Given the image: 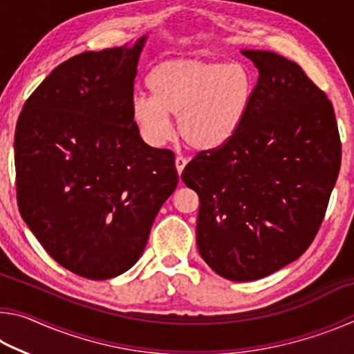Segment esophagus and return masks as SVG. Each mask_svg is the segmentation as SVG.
Instances as JSON below:
<instances>
[{"instance_id": "34e87169", "label": "esophagus", "mask_w": 354, "mask_h": 354, "mask_svg": "<svg viewBox=\"0 0 354 354\" xmlns=\"http://www.w3.org/2000/svg\"><path fill=\"white\" fill-rule=\"evenodd\" d=\"M175 162H176V170H178V173H179V175H181V173H183V170H184V167H185V165H187V162H189V160H187V158H184V156H178V158H176V160H175Z\"/></svg>"}]
</instances>
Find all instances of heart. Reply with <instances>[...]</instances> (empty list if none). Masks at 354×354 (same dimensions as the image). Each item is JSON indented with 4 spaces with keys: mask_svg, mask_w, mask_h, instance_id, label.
I'll return each instance as SVG.
<instances>
[{
    "mask_svg": "<svg viewBox=\"0 0 354 354\" xmlns=\"http://www.w3.org/2000/svg\"><path fill=\"white\" fill-rule=\"evenodd\" d=\"M149 95H136L131 113L142 139L160 147L178 117L183 140L196 151H215L241 133L254 97V80L241 62L175 57L156 65Z\"/></svg>",
    "mask_w": 354,
    "mask_h": 354,
    "instance_id": "obj_1",
    "label": "heart"
}]
</instances>
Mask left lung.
I'll use <instances>...</instances> for the list:
<instances>
[{
    "label": "left lung",
    "mask_w": 354,
    "mask_h": 354,
    "mask_svg": "<svg viewBox=\"0 0 354 354\" xmlns=\"http://www.w3.org/2000/svg\"><path fill=\"white\" fill-rule=\"evenodd\" d=\"M259 70L234 140L200 151L183 181L200 196L196 245L220 277L254 281L313 243L337 181L342 145L331 101L298 64L243 50Z\"/></svg>",
    "instance_id": "8db88e82"
}]
</instances>
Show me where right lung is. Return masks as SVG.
<instances>
[{
	"label": "right lung",
	"mask_w": 354,
	"mask_h": 354,
	"mask_svg": "<svg viewBox=\"0 0 354 354\" xmlns=\"http://www.w3.org/2000/svg\"><path fill=\"white\" fill-rule=\"evenodd\" d=\"M145 39L57 65L17 122L21 217L53 259L87 279L139 261L178 185L175 153L147 145L131 113Z\"/></svg>",
	"instance_id": "1"
}]
</instances>
